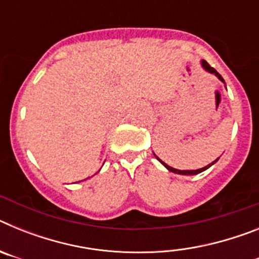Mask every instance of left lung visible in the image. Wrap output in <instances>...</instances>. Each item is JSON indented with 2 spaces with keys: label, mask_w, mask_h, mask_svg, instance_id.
<instances>
[{
  "label": "left lung",
  "mask_w": 259,
  "mask_h": 259,
  "mask_svg": "<svg viewBox=\"0 0 259 259\" xmlns=\"http://www.w3.org/2000/svg\"><path fill=\"white\" fill-rule=\"evenodd\" d=\"M201 65H202V67H203V68H205V70H206V71H209L210 74H214V75H215V76L218 77V79H219V80H222V81H223V83H224V80H223V77H222V76H221V74H219L218 71L215 70V68H214V67H211V66H210V65H209V63H207V62H206V61H202V62H201ZM154 155H155V154H154ZM155 158H157L158 161L161 162V163H162V164H163V166H164V167H166L167 170H168V171H171V172H175V174H180V175H197V174H200V172H202V171L207 170V168H209V167H210V166H212V164H214V163H215V162H217V161H218V159H219V158H218V159H215V161H214V162H211V163H210V164H207V166L202 167V168H198V170H178V168H172V167H170V166H168V164H166V163H164V162H162V161H161V159H159V158H158V157H157V155H155Z\"/></svg>",
  "instance_id": "8db88e82"
}]
</instances>
